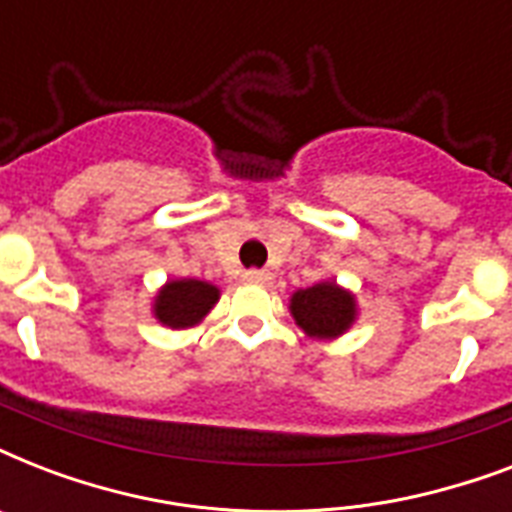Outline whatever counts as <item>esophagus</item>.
Wrapping results in <instances>:
<instances>
[{
    "label": "esophagus",
    "instance_id": "esophagus-1",
    "mask_svg": "<svg viewBox=\"0 0 512 512\" xmlns=\"http://www.w3.org/2000/svg\"><path fill=\"white\" fill-rule=\"evenodd\" d=\"M244 281H249V284H268V281H271V273L260 271V268H252V271L244 273Z\"/></svg>",
    "mask_w": 512,
    "mask_h": 512
}]
</instances>
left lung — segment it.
<instances>
[{
	"instance_id": "1",
	"label": "left lung",
	"mask_w": 512,
	"mask_h": 512,
	"mask_svg": "<svg viewBox=\"0 0 512 512\" xmlns=\"http://www.w3.org/2000/svg\"><path fill=\"white\" fill-rule=\"evenodd\" d=\"M289 311L305 335L332 340L353 324L356 300L335 281H321L308 289H297L289 300Z\"/></svg>"
}]
</instances>
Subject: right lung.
<instances>
[{"label":"right lung","mask_w":512,"mask_h":512,"mask_svg":"<svg viewBox=\"0 0 512 512\" xmlns=\"http://www.w3.org/2000/svg\"><path fill=\"white\" fill-rule=\"evenodd\" d=\"M220 289L199 279H177L156 295L154 316L164 327L185 329L199 324L209 313V308L217 303Z\"/></svg>","instance_id":"obj_1"}]
</instances>
